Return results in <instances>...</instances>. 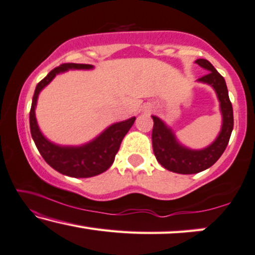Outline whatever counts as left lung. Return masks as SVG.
I'll return each mask as SVG.
<instances>
[{
	"mask_svg": "<svg viewBox=\"0 0 255 255\" xmlns=\"http://www.w3.org/2000/svg\"><path fill=\"white\" fill-rule=\"evenodd\" d=\"M195 62L208 71L198 81L214 88L220 100L223 124L217 138L210 145L201 150H192L180 144L171 128L159 118L152 116V149L156 159L164 168L180 174L199 173L216 163L227 148L234 129V110L224 77L208 60L199 59Z\"/></svg>",
	"mask_w": 255,
	"mask_h": 255,
	"instance_id": "1",
	"label": "left lung"
}]
</instances>
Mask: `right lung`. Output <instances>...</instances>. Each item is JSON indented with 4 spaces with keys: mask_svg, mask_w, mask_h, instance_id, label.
Instances as JSON below:
<instances>
[{
    "mask_svg": "<svg viewBox=\"0 0 255 255\" xmlns=\"http://www.w3.org/2000/svg\"><path fill=\"white\" fill-rule=\"evenodd\" d=\"M91 64L83 63H63L56 67L37 84L32 98V106L30 111V129L32 138L37 148L49 166H52L60 173L74 178H90L98 175L110 168L119 151L120 144L125 135L132 126L136 118L111 125L102 134L97 136L91 142L81 146H62L48 141L42 135L35 119V106L38 96L46 85L57 74L69 69H92Z\"/></svg>",
    "mask_w": 255,
    "mask_h": 255,
    "instance_id": "1",
    "label": "right lung"
}]
</instances>
